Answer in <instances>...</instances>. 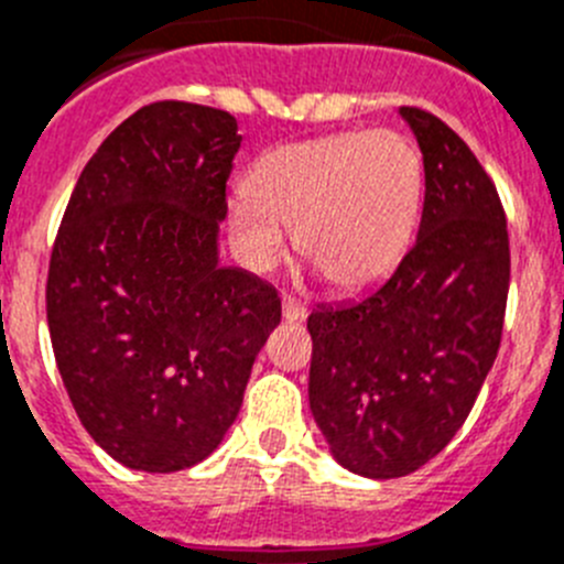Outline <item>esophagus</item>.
<instances>
[{"instance_id": "esophagus-1", "label": "esophagus", "mask_w": 564, "mask_h": 564, "mask_svg": "<svg viewBox=\"0 0 564 564\" xmlns=\"http://www.w3.org/2000/svg\"><path fill=\"white\" fill-rule=\"evenodd\" d=\"M281 306H283V319H286V323H297V319L306 317V306L297 301H292V297H283Z\"/></svg>"}]
</instances>
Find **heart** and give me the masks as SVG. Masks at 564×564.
<instances>
[{"label": "heart", "mask_w": 564, "mask_h": 564, "mask_svg": "<svg viewBox=\"0 0 564 564\" xmlns=\"http://www.w3.org/2000/svg\"><path fill=\"white\" fill-rule=\"evenodd\" d=\"M421 196L424 165L402 134L345 131L267 151L227 202V227L252 270L281 261L286 227L323 281L357 292L404 256Z\"/></svg>", "instance_id": "obj_1"}]
</instances>
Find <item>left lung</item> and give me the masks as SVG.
<instances>
[{"instance_id": "1", "label": "left lung", "mask_w": 564, "mask_h": 564, "mask_svg": "<svg viewBox=\"0 0 564 564\" xmlns=\"http://www.w3.org/2000/svg\"><path fill=\"white\" fill-rule=\"evenodd\" d=\"M424 156L415 245L390 278L308 314V408L362 478H404L469 415L503 337L509 230L495 182L444 120L399 109Z\"/></svg>"}]
</instances>
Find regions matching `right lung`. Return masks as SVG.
<instances>
[{
  "mask_svg": "<svg viewBox=\"0 0 564 564\" xmlns=\"http://www.w3.org/2000/svg\"><path fill=\"white\" fill-rule=\"evenodd\" d=\"M230 111L137 109L80 171L50 256L58 373L95 444L140 471H180L221 444L281 323L275 286L219 267Z\"/></svg>",
  "mask_w": 564,
  "mask_h": 564,
  "instance_id": "add662e5",
  "label": "right lung"
}]
</instances>
